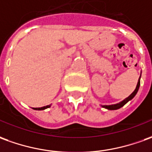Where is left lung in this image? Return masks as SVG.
I'll return each mask as SVG.
<instances>
[{
    "mask_svg": "<svg viewBox=\"0 0 152 152\" xmlns=\"http://www.w3.org/2000/svg\"><path fill=\"white\" fill-rule=\"evenodd\" d=\"M140 77H141V76H140ZM139 87H140V78H139V80H138L137 85V87H136V89L134 90L133 93L131 94L129 97H127L126 98H125V99H124L122 102H119V103H118V104H113V105H105V106H102V107H105V108H107V109H108V110L119 109L120 107H122L124 106L126 102H128V101H130L131 99H132V98L135 97V95L137 94L138 89H139Z\"/></svg>",
    "mask_w": 152,
    "mask_h": 152,
    "instance_id": "left-lung-1",
    "label": "left lung"
}]
</instances>
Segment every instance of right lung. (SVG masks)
Wrapping results in <instances>:
<instances>
[{
    "label": "right lung",
    "instance_id": "1",
    "mask_svg": "<svg viewBox=\"0 0 152 152\" xmlns=\"http://www.w3.org/2000/svg\"><path fill=\"white\" fill-rule=\"evenodd\" d=\"M50 105H48V106L45 107H33L34 110H44L45 109V108H48V107H50Z\"/></svg>",
    "mask_w": 152,
    "mask_h": 152
}]
</instances>
